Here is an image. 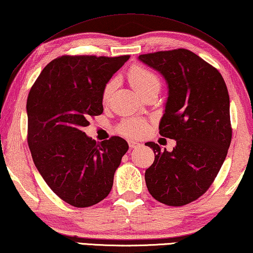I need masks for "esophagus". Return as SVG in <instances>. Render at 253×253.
Masks as SVG:
<instances>
[{
	"label": "esophagus",
	"mask_w": 253,
	"mask_h": 253,
	"mask_svg": "<svg viewBox=\"0 0 253 253\" xmlns=\"http://www.w3.org/2000/svg\"><path fill=\"white\" fill-rule=\"evenodd\" d=\"M127 143H129L130 148H139V147L141 146V143L135 141V140H127Z\"/></svg>",
	"instance_id": "esophagus-1"
}]
</instances>
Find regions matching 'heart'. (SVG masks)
Listing matches in <instances>:
<instances>
[{"mask_svg": "<svg viewBox=\"0 0 253 253\" xmlns=\"http://www.w3.org/2000/svg\"><path fill=\"white\" fill-rule=\"evenodd\" d=\"M129 80L131 86L133 87L134 90L140 95L145 94L146 91L149 90V89H159V87H161V83H159L158 77L155 75L154 72L149 71L148 69L139 67V65H135V67L131 68L129 71ZM115 86V80H110L106 84H105L102 92L103 103H107L108 100L111 99V96L113 94ZM147 129H148V123H147L145 120L131 118L123 120L118 127V131L121 134L126 135V137L137 138L145 133Z\"/></svg>", "mask_w": 253, "mask_h": 253, "instance_id": "obj_1", "label": "heart"}]
</instances>
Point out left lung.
<instances>
[{
    "label": "left lung",
    "mask_w": 253,
    "mask_h": 253,
    "mask_svg": "<svg viewBox=\"0 0 253 253\" xmlns=\"http://www.w3.org/2000/svg\"><path fill=\"white\" fill-rule=\"evenodd\" d=\"M169 86L159 134L174 139L172 151L153 148L146 169L149 193L167 206H184L203 196L218 174L232 140L230 96L218 70L185 48L142 54Z\"/></svg>",
    "instance_id": "8db88e82"
}]
</instances>
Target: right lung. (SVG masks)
Listing matches in <instances>:
<instances>
[{
    "label": "right lung",
    "instance_id": "1",
    "mask_svg": "<svg viewBox=\"0 0 253 253\" xmlns=\"http://www.w3.org/2000/svg\"><path fill=\"white\" fill-rule=\"evenodd\" d=\"M129 57H57L29 91L27 140L35 166L52 191L75 207H90L108 196L129 149L120 137L96 142L83 131L90 116L103 113L104 86Z\"/></svg>",
    "mask_w": 253,
    "mask_h": 253
}]
</instances>
